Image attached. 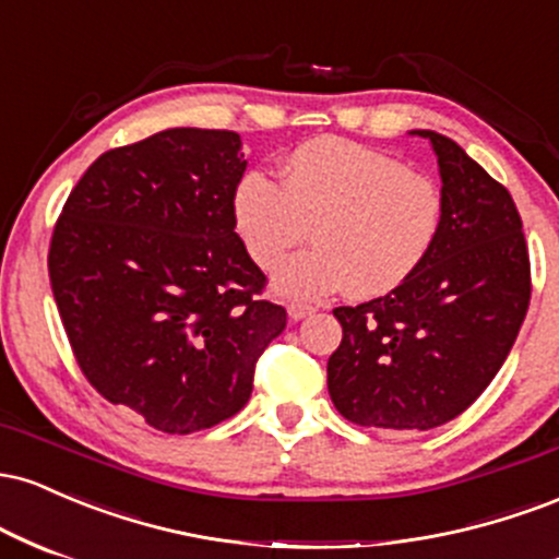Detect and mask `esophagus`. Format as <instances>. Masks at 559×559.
<instances>
[{"label": "esophagus", "instance_id": "obj_1", "mask_svg": "<svg viewBox=\"0 0 559 559\" xmlns=\"http://www.w3.org/2000/svg\"><path fill=\"white\" fill-rule=\"evenodd\" d=\"M312 307H307V305H299V301H292V305H288V318L292 320H305L307 316H312Z\"/></svg>", "mask_w": 559, "mask_h": 559}]
</instances>
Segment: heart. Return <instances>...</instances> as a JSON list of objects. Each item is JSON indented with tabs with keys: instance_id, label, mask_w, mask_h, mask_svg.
<instances>
[{
	"instance_id": "obj_1",
	"label": "heart",
	"mask_w": 559,
	"mask_h": 559,
	"mask_svg": "<svg viewBox=\"0 0 559 559\" xmlns=\"http://www.w3.org/2000/svg\"><path fill=\"white\" fill-rule=\"evenodd\" d=\"M236 234L262 271L297 243V254L273 275L286 299L318 301L349 288L355 299H378L407 284L431 258L444 199L439 186L407 163L373 146L320 136L284 159L281 183L247 173L230 199Z\"/></svg>"
}]
</instances>
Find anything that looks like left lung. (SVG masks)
Returning a JSON list of instances; mask_svg holds the SVG:
<instances>
[{
	"label": "left lung",
	"instance_id": "1",
	"mask_svg": "<svg viewBox=\"0 0 559 559\" xmlns=\"http://www.w3.org/2000/svg\"><path fill=\"white\" fill-rule=\"evenodd\" d=\"M444 226L431 258L396 292L336 307L344 336L329 394L346 420L428 431L465 413L499 373L531 301L515 202L460 144L436 131Z\"/></svg>",
	"mask_w": 559,
	"mask_h": 559
}]
</instances>
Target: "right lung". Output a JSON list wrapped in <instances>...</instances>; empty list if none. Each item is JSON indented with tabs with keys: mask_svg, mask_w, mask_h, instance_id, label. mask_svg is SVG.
<instances>
[{
	"mask_svg": "<svg viewBox=\"0 0 559 559\" xmlns=\"http://www.w3.org/2000/svg\"><path fill=\"white\" fill-rule=\"evenodd\" d=\"M243 170L239 133L168 128L94 159L55 226L49 281L75 360L157 431L239 413L286 329L234 226Z\"/></svg>",
	"mask_w": 559,
	"mask_h": 559,
	"instance_id": "1",
	"label": "right lung"
}]
</instances>
